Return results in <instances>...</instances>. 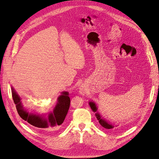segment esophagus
Here are the masks:
<instances>
[{"label": "esophagus", "instance_id": "obj_1", "mask_svg": "<svg viewBox=\"0 0 159 159\" xmlns=\"http://www.w3.org/2000/svg\"><path fill=\"white\" fill-rule=\"evenodd\" d=\"M80 92L81 93V94H84V93H85V90L81 88V89H80Z\"/></svg>", "mask_w": 159, "mask_h": 159}]
</instances>
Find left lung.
I'll list each match as a JSON object with an SVG mask.
<instances>
[{"instance_id":"1","label":"left lung","mask_w":159,"mask_h":159,"mask_svg":"<svg viewBox=\"0 0 159 159\" xmlns=\"http://www.w3.org/2000/svg\"><path fill=\"white\" fill-rule=\"evenodd\" d=\"M89 105H90L91 109L92 110V111H94V112H96V114H95V115H96V117L97 119L99 120V124H100L102 127L106 128V129H111V128H114V126H113L112 125H111V124L108 123L105 119H102V117H101V115H100L98 112H97L98 108H97V107H96V105L95 102H92V101H90V102H89Z\"/></svg>"}]
</instances>
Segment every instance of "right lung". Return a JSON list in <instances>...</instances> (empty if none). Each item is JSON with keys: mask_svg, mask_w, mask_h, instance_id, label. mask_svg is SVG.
<instances>
[{"mask_svg": "<svg viewBox=\"0 0 159 159\" xmlns=\"http://www.w3.org/2000/svg\"><path fill=\"white\" fill-rule=\"evenodd\" d=\"M11 92L13 99L16 105L18 115L30 125L48 131L59 126L63 123L70 107V99L69 97V92H61V95L59 96L57 99V103L53 111L49 114L48 117L46 118L43 116L28 112L23 107L21 98L13 87H11Z\"/></svg>", "mask_w": 159, "mask_h": 159, "instance_id": "1", "label": "right lung"}]
</instances>
